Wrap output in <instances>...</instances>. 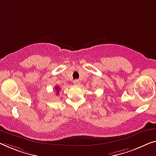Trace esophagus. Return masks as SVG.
<instances>
[{
    "mask_svg": "<svg viewBox=\"0 0 156 156\" xmlns=\"http://www.w3.org/2000/svg\"><path fill=\"white\" fill-rule=\"evenodd\" d=\"M73 84L76 85H78L79 84H80V81H79L78 80H73Z\"/></svg>",
    "mask_w": 156,
    "mask_h": 156,
    "instance_id": "34e87169",
    "label": "esophagus"
}]
</instances>
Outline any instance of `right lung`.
I'll return each instance as SVG.
<instances>
[{
	"label": "right lung",
	"mask_w": 156,
	"mask_h": 156,
	"mask_svg": "<svg viewBox=\"0 0 156 156\" xmlns=\"http://www.w3.org/2000/svg\"><path fill=\"white\" fill-rule=\"evenodd\" d=\"M55 91H57V94H58V93H59V90H60L59 87H58V86H56V87H55Z\"/></svg>",
	"instance_id": "1"
}]
</instances>
